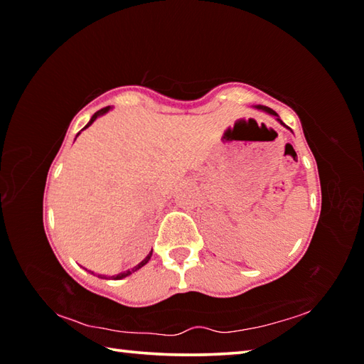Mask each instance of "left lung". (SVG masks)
Masks as SVG:
<instances>
[{
    "label": "left lung",
    "mask_w": 364,
    "mask_h": 364,
    "mask_svg": "<svg viewBox=\"0 0 364 364\" xmlns=\"http://www.w3.org/2000/svg\"><path fill=\"white\" fill-rule=\"evenodd\" d=\"M257 109H262V110H264V112H268V114H271V115H274L276 119H278V122L281 123V125H284V123H282V120H281L279 117H278V114H276L273 109H269V107H264V106H257ZM284 127H286V125H284Z\"/></svg>",
    "instance_id": "8db88e82"
}]
</instances>
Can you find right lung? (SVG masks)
Wrapping results in <instances>:
<instances>
[{
    "label": "right lung",
    "mask_w": 364,
    "mask_h": 364,
    "mask_svg": "<svg viewBox=\"0 0 364 364\" xmlns=\"http://www.w3.org/2000/svg\"><path fill=\"white\" fill-rule=\"evenodd\" d=\"M109 109H110V107L107 106V107H104V109H101V110H97V112H96L93 117H91V120L88 122V125H86L85 128H88V127L91 125V123H93V122H95V120H96L97 117H100V115H104V114H106V112H109ZM77 136H78V134H77ZM151 257H152V250L149 252V255H147L143 262H141V263H138V264H136V267H133L132 269H127V271H123V273H119V274H117V276H110V279H122V278H127V276H130L132 273H134V271H138L139 268H143L144 264L151 260ZM97 278L109 279V278H106V276H102V274H97Z\"/></svg>",
    "instance_id": "1"
}]
</instances>
